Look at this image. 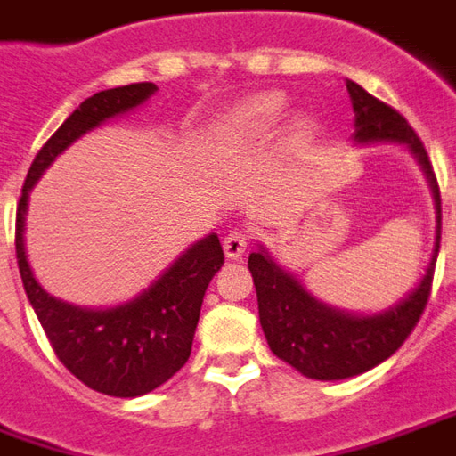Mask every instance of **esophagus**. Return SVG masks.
<instances>
[{
    "instance_id": "1",
    "label": "esophagus",
    "mask_w": 456,
    "mask_h": 456,
    "mask_svg": "<svg viewBox=\"0 0 456 456\" xmlns=\"http://www.w3.org/2000/svg\"><path fill=\"white\" fill-rule=\"evenodd\" d=\"M223 250L228 258H240L248 250V235L243 231H231L223 238Z\"/></svg>"
}]
</instances>
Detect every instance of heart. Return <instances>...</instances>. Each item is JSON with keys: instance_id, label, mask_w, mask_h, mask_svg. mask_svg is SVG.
<instances>
[{"instance_id": "1", "label": "heart", "mask_w": 456, "mask_h": 456, "mask_svg": "<svg viewBox=\"0 0 456 456\" xmlns=\"http://www.w3.org/2000/svg\"><path fill=\"white\" fill-rule=\"evenodd\" d=\"M285 103L282 96L278 94H263V96H253L248 102L238 103L235 109L228 111L225 116V134L233 138H250L263 136L281 124Z\"/></svg>"}]
</instances>
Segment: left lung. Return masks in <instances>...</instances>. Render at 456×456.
Returning a JSON list of instances; mask_svg holds the SVG:
<instances>
[{
	"label": "left lung",
	"instance_id": "1",
	"mask_svg": "<svg viewBox=\"0 0 456 456\" xmlns=\"http://www.w3.org/2000/svg\"><path fill=\"white\" fill-rule=\"evenodd\" d=\"M347 91L353 99V138L357 143H378V141L407 143L414 159L419 161L435 196L437 235H435V250L429 265L422 281L417 282V288L410 295H404L397 305L375 315H353L345 310L322 305L297 282V278L285 273L270 258L265 248L260 246L256 253H250L248 270L253 275V285L258 293L260 325L270 350L282 362L293 365L297 372L313 379H345L362 375L400 350L402 342L410 338V332L425 313L432 278H435L439 238H442V200H439L437 175L427 156L425 143L397 109L375 99L354 81H347Z\"/></svg>",
	"mask_w": 456,
	"mask_h": 456
}]
</instances>
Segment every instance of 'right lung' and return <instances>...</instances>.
Listing matches in <instances>:
<instances>
[{"label":"right lung","instance_id":"1","mask_svg":"<svg viewBox=\"0 0 456 456\" xmlns=\"http://www.w3.org/2000/svg\"><path fill=\"white\" fill-rule=\"evenodd\" d=\"M153 94L156 84L143 81L89 96L39 149L17 206V263L31 307L61 365L86 387L111 397H141L186 365L203 295L223 265L221 240L216 233L200 238L124 305L86 310L56 300L37 282L24 253V216L29 191L59 153L103 121L149 102Z\"/></svg>","mask_w":456,"mask_h":456}]
</instances>
